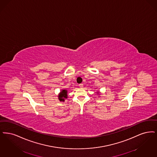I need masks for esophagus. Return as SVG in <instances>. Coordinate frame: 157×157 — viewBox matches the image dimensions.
<instances>
[{"mask_svg": "<svg viewBox=\"0 0 157 157\" xmlns=\"http://www.w3.org/2000/svg\"><path fill=\"white\" fill-rule=\"evenodd\" d=\"M78 86H79L80 87H83V84H80Z\"/></svg>", "mask_w": 157, "mask_h": 157, "instance_id": "34e87169", "label": "esophagus"}]
</instances>
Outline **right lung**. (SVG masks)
<instances>
[{"label": "right lung", "instance_id": "obj_1", "mask_svg": "<svg viewBox=\"0 0 157 157\" xmlns=\"http://www.w3.org/2000/svg\"><path fill=\"white\" fill-rule=\"evenodd\" d=\"M67 90H63L61 91V93H60L59 96V99L60 101H64V98H67Z\"/></svg>", "mask_w": 157, "mask_h": 157}]
</instances>
